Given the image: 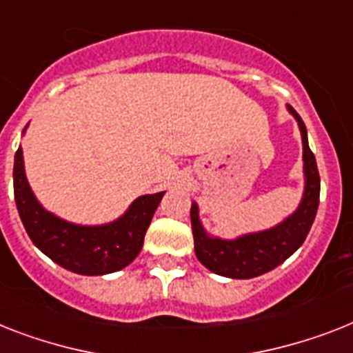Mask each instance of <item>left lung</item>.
Returning <instances> with one entry per match:
<instances>
[{
  "label": "left lung",
  "instance_id": "obj_1",
  "mask_svg": "<svg viewBox=\"0 0 353 353\" xmlns=\"http://www.w3.org/2000/svg\"><path fill=\"white\" fill-rule=\"evenodd\" d=\"M288 113L298 121L303 142V173L305 189L298 209L278 225L265 231L249 232L234 240L211 236L203 229L198 214V203H191V227L194 236V254L198 261L218 276L232 279H249L276 269L303 245L316 218L319 205V171L316 157L308 148L307 128L292 106Z\"/></svg>",
  "mask_w": 353,
  "mask_h": 353
}]
</instances>
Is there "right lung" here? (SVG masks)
<instances>
[{"label":"right lung","instance_id":"1","mask_svg":"<svg viewBox=\"0 0 353 353\" xmlns=\"http://www.w3.org/2000/svg\"><path fill=\"white\" fill-rule=\"evenodd\" d=\"M26 128L28 124L23 133ZM164 193L142 194L131 202L122 216L110 223L79 225L41 205L26 180L21 148H17L14 157V198L25 231L43 254L75 274H110L135 260Z\"/></svg>","mask_w":353,"mask_h":353}]
</instances>
